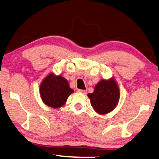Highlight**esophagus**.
<instances>
[{"instance_id":"34e87169","label":"esophagus","mask_w":159,"mask_h":159,"mask_svg":"<svg viewBox=\"0 0 159 159\" xmlns=\"http://www.w3.org/2000/svg\"><path fill=\"white\" fill-rule=\"evenodd\" d=\"M78 92H82V93H83V94H86V92H87V91H86V90H84V89H78Z\"/></svg>"}]
</instances>
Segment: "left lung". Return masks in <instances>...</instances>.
I'll list each match as a JSON object with an SVG mask.
<instances>
[{"instance_id":"8db88e82","label":"left lung","mask_w":159,"mask_h":159,"mask_svg":"<svg viewBox=\"0 0 159 159\" xmlns=\"http://www.w3.org/2000/svg\"><path fill=\"white\" fill-rule=\"evenodd\" d=\"M91 105L96 112L105 114L113 111L120 99V89L114 78L101 80L94 86V92L88 94Z\"/></svg>"}]
</instances>
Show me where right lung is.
I'll return each mask as SVG.
<instances>
[{
  "mask_svg": "<svg viewBox=\"0 0 159 159\" xmlns=\"http://www.w3.org/2000/svg\"><path fill=\"white\" fill-rule=\"evenodd\" d=\"M73 89L70 87L67 79L53 73L48 75L40 84L39 93L44 103L52 108H59L65 105Z\"/></svg>",
  "mask_w": 159,
  "mask_h": 159,
  "instance_id": "add662e5",
  "label": "right lung"
}]
</instances>
